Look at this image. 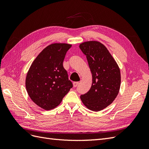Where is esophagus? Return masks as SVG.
I'll return each instance as SVG.
<instances>
[{
    "label": "esophagus",
    "mask_w": 149,
    "mask_h": 149,
    "mask_svg": "<svg viewBox=\"0 0 149 149\" xmlns=\"http://www.w3.org/2000/svg\"><path fill=\"white\" fill-rule=\"evenodd\" d=\"M73 87L76 88L79 84V82H73Z\"/></svg>",
    "instance_id": "esophagus-1"
}]
</instances>
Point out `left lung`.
Segmentation results:
<instances>
[{
    "instance_id": "8db88e82",
    "label": "left lung",
    "mask_w": 149,
    "mask_h": 149,
    "mask_svg": "<svg viewBox=\"0 0 149 149\" xmlns=\"http://www.w3.org/2000/svg\"><path fill=\"white\" fill-rule=\"evenodd\" d=\"M79 48L86 56L93 77L91 88L81 95V100L89 110L101 111L114 101L119 92V67L107 48L100 42H85L79 45Z\"/></svg>"
}]
</instances>
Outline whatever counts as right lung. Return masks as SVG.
I'll return each mask as SVG.
<instances>
[{
  "mask_svg": "<svg viewBox=\"0 0 149 149\" xmlns=\"http://www.w3.org/2000/svg\"><path fill=\"white\" fill-rule=\"evenodd\" d=\"M68 43H52L39 53L26 76L25 86L31 100L45 110L57 107L73 87L63 66Z\"/></svg>",
  "mask_w": 149,
  "mask_h": 149,
  "instance_id": "right-lung-1",
  "label": "right lung"
}]
</instances>
